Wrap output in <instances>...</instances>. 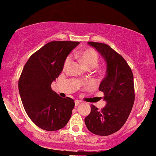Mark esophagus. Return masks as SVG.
Segmentation results:
<instances>
[{
    "instance_id": "34e87169",
    "label": "esophagus",
    "mask_w": 156,
    "mask_h": 156,
    "mask_svg": "<svg viewBox=\"0 0 156 156\" xmlns=\"http://www.w3.org/2000/svg\"><path fill=\"white\" fill-rule=\"evenodd\" d=\"M82 101L80 100H75V106H77L78 105H80Z\"/></svg>"
}]
</instances>
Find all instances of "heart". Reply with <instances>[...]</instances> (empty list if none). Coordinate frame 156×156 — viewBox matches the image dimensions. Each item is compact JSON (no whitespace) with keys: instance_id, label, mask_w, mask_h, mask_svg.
I'll list each match as a JSON object with an SVG mask.
<instances>
[{"instance_id":"b5f03b06","label":"heart","mask_w":156,"mask_h":156,"mask_svg":"<svg viewBox=\"0 0 156 156\" xmlns=\"http://www.w3.org/2000/svg\"><path fill=\"white\" fill-rule=\"evenodd\" d=\"M79 58L86 69H94L97 67L99 62L98 54L95 50L91 48H88L82 51L79 55ZM70 62H71V58L68 57L64 62V69H66L69 66Z\"/></svg>"}]
</instances>
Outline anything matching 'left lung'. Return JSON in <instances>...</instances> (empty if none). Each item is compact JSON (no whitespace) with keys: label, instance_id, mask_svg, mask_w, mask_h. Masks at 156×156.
<instances>
[{"label":"left lung","instance_id":"1","mask_svg":"<svg viewBox=\"0 0 156 156\" xmlns=\"http://www.w3.org/2000/svg\"><path fill=\"white\" fill-rule=\"evenodd\" d=\"M87 44L105 61L106 75L99 90L104 93L106 105L99 111L91 105L85 123L93 133L109 136L125 125L132 110L135 99L133 75L125 59L109 45L94 42H87Z\"/></svg>","mask_w":156,"mask_h":156}]
</instances>
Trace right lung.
<instances>
[{"instance_id":"1","label":"right lung","mask_w":156,"mask_h":156,"mask_svg":"<svg viewBox=\"0 0 156 156\" xmlns=\"http://www.w3.org/2000/svg\"><path fill=\"white\" fill-rule=\"evenodd\" d=\"M79 42L52 41L28 59L18 83L24 109L37 126L47 131L67 125L74 107L71 98H62L51 89V83L62 71L64 62Z\"/></svg>"}]
</instances>
